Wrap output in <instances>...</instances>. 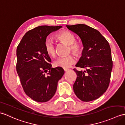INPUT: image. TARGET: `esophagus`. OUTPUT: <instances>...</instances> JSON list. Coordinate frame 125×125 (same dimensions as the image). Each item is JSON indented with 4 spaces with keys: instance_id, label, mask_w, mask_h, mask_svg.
<instances>
[{
    "instance_id": "1",
    "label": "esophagus",
    "mask_w": 125,
    "mask_h": 125,
    "mask_svg": "<svg viewBox=\"0 0 125 125\" xmlns=\"http://www.w3.org/2000/svg\"><path fill=\"white\" fill-rule=\"evenodd\" d=\"M63 69H64V71H69V70H70L68 68H64Z\"/></svg>"
}]
</instances>
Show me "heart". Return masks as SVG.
Wrapping results in <instances>:
<instances>
[{
    "label": "heart",
    "instance_id": "b5f03b06",
    "mask_svg": "<svg viewBox=\"0 0 125 125\" xmlns=\"http://www.w3.org/2000/svg\"><path fill=\"white\" fill-rule=\"evenodd\" d=\"M56 38L69 45V51L79 55L82 51V45L81 43L76 40V38L73 33L68 30H64L58 33L56 35ZM45 49L49 56L55 57L56 55L55 46L54 42L50 38L46 39L45 42ZM76 57L73 55L61 56L54 62V64L56 67L68 68L76 62Z\"/></svg>",
    "mask_w": 125,
    "mask_h": 125
}]
</instances>
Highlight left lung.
<instances>
[{
  "mask_svg": "<svg viewBox=\"0 0 125 125\" xmlns=\"http://www.w3.org/2000/svg\"><path fill=\"white\" fill-rule=\"evenodd\" d=\"M79 36L83 46L82 56L76 66L86 71L73 69L77 77L73 88L83 102L96 100L108 89L113 62L109 43L100 32L89 26L79 24L66 25Z\"/></svg>",
  "mask_w": 125,
  "mask_h": 125,
  "instance_id": "left-lung-1",
  "label": "left lung"
}]
</instances>
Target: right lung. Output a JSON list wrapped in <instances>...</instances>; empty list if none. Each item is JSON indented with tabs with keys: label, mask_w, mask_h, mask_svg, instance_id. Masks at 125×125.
I'll return each mask as SVG.
<instances>
[{
	"label": "right lung",
	"mask_w": 125,
	"mask_h": 125,
	"mask_svg": "<svg viewBox=\"0 0 125 125\" xmlns=\"http://www.w3.org/2000/svg\"><path fill=\"white\" fill-rule=\"evenodd\" d=\"M61 26L42 25L28 31L16 49V71L25 93L36 102H46L53 97L64 71L52 68L45 49L46 38Z\"/></svg>",
	"instance_id": "obj_1"
}]
</instances>
